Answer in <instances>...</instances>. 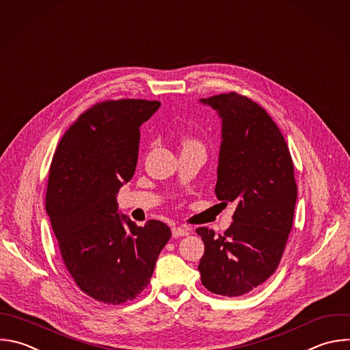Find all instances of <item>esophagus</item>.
Returning a JSON list of instances; mask_svg holds the SVG:
<instances>
[{"label":"esophagus","instance_id":"obj_1","mask_svg":"<svg viewBox=\"0 0 350 350\" xmlns=\"http://www.w3.org/2000/svg\"><path fill=\"white\" fill-rule=\"evenodd\" d=\"M173 238H180V237H187L189 234V228L188 226H173L172 229Z\"/></svg>","mask_w":350,"mask_h":350}]
</instances>
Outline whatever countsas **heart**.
<instances>
[{
    "label": "heart",
    "instance_id": "heart-1",
    "mask_svg": "<svg viewBox=\"0 0 350 350\" xmlns=\"http://www.w3.org/2000/svg\"><path fill=\"white\" fill-rule=\"evenodd\" d=\"M191 144H199V143L195 142V140H192V139H188V140L185 142V146H191Z\"/></svg>",
    "mask_w": 350,
    "mask_h": 350
}]
</instances>
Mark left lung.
I'll return each instance as SVG.
<instances>
[{"label":"left lung","instance_id":"1","mask_svg":"<svg viewBox=\"0 0 350 350\" xmlns=\"http://www.w3.org/2000/svg\"><path fill=\"white\" fill-rule=\"evenodd\" d=\"M200 103L222 121L214 192L237 210L222 235L196 228L204 243L198 269L208 291L239 297L268 280L282 260L297 202L294 165L282 132L252 98L230 92Z\"/></svg>","mask_w":350,"mask_h":350}]
</instances>
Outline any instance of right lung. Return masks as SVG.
<instances>
[{
    "mask_svg": "<svg viewBox=\"0 0 350 350\" xmlns=\"http://www.w3.org/2000/svg\"><path fill=\"white\" fill-rule=\"evenodd\" d=\"M159 107L142 98L94 104L64 133L49 169L45 207L64 265L85 294L104 304L136 298L172 237L162 221L139 226L116 203L136 170L140 126Z\"/></svg>",
    "mask_w": 350,
    "mask_h": 350,
    "instance_id": "1",
    "label": "right lung"
}]
</instances>
